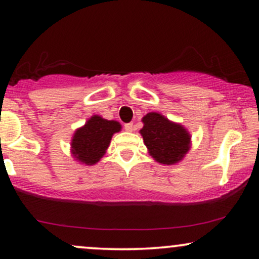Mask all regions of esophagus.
I'll return each instance as SVG.
<instances>
[{
	"instance_id": "esophagus-1",
	"label": "esophagus",
	"mask_w": 259,
	"mask_h": 259,
	"mask_svg": "<svg viewBox=\"0 0 259 259\" xmlns=\"http://www.w3.org/2000/svg\"><path fill=\"white\" fill-rule=\"evenodd\" d=\"M125 130L127 131V132H132V131L134 130V125H133V122L125 123Z\"/></svg>"
}]
</instances>
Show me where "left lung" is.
I'll list each match as a JSON object with an SVG mask.
<instances>
[{"label":"left lung","instance_id":"1","mask_svg":"<svg viewBox=\"0 0 259 259\" xmlns=\"http://www.w3.org/2000/svg\"><path fill=\"white\" fill-rule=\"evenodd\" d=\"M140 130L148 153L155 161L165 165L179 162L190 150L191 136L180 123L169 121L157 112L147 113Z\"/></svg>","mask_w":259,"mask_h":259}]
</instances>
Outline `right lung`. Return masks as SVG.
Instances as JSON below:
<instances>
[{
	"instance_id": "1",
	"label": "right lung",
	"mask_w": 259,
	"mask_h": 259,
	"mask_svg": "<svg viewBox=\"0 0 259 259\" xmlns=\"http://www.w3.org/2000/svg\"><path fill=\"white\" fill-rule=\"evenodd\" d=\"M120 130L121 125L118 121L93 115L74 133L70 143L73 157L84 165L97 164L105 155L113 134Z\"/></svg>"
}]
</instances>
